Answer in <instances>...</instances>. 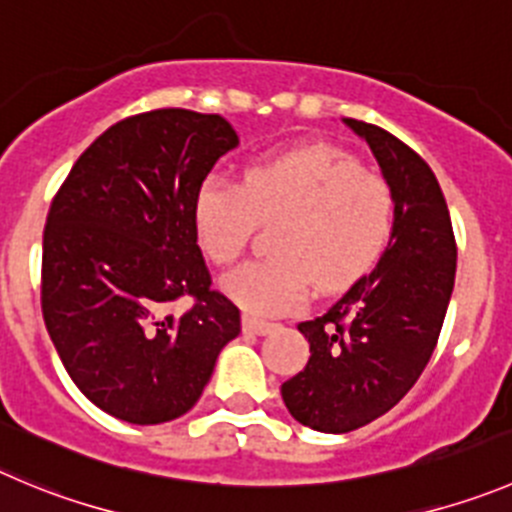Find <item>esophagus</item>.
Masks as SVG:
<instances>
[{
  "instance_id": "esophagus-1",
  "label": "esophagus",
  "mask_w": 512,
  "mask_h": 512,
  "mask_svg": "<svg viewBox=\"0 0 512 512\" xmlns=\"http://www.w3.org/2000/svg\"><path fill=\"white\" fill-rule=\"evenodd\" d=\"M271 329H274V324L271 321H264V319H253V316H243V332L248 334H269Z\"/></svg>"
}]
</instances>
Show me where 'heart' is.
I'll use <instances>...</instances> for the list:
<instances>
[{"instance_id":"1","label":"heart","mask_w":512,"mask_h":512,"mask_svg":"<svg viewBox=\"0 0 512 512\" xmlns=\"http://www.w3.org/2000/svg\"><path fill=\"white\" fill-rule=\"evenodd\" d=\"M281 216L271 238L276 256L223 279L248 314H286L314 296L316 279L334 289L372 269L392 236L394 193L349 155L306 145L251 163L241 186L208 175L193 198L196 241L218 266L241 259L256 221Z\"/></svg>"}]
</instances>
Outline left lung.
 <instances>
[{"instance_id": "left-lung-1", "label": "left lung", "mask_w": 512, "mask_h": 512, "mask_svg": "<svg viewBox=\"0 0 512 512\" xmlns=\"http://www.w3.org/2000/svg\"><path fill=\"white\" fill-rule=\"evenodd\" d=\"M367 140L394 193V228L372 274L299 332L309 362L281 384L286 410L319 432H352L405 397L437 347L457 246L450 211L430 165L377 125L344 118Z\"/></svg>"}]
</instances>
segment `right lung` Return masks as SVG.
<instances>
[{"instance_id":"obj_1","label":"right lung","mask_w":512,"mask_h":512,"mask_svg":"<svg viewBox=\"0 0 512 512\" xmlns=\"http://www.w3.org/2000/svg\"><path fill=\"white\" fill-rule=\"evenodd\" d=\"M238 145L221 115L163 107L107 128L72 165L42 238V316L72 382L107 415L160 425L186 415L241 311L193 231V198ZM191 295L183 315L173 300Z\"/></svg>"}]
</instances>
